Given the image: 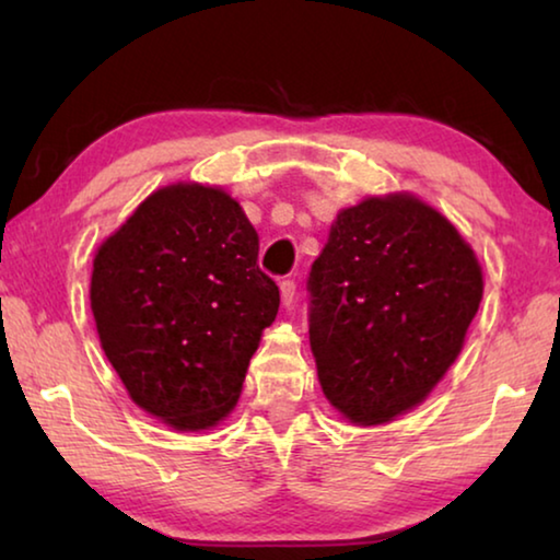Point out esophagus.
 <instances>
[{
    "mask_svg": "<svg viewBox=\"0 0 560 560\" xmlns=\"http://www.w3.org/2000/svg\"><path fill=\"white\" fill-rule=\"evenodd\" d=\"M279 289H281L283 306H291L293 299H296V281H293V279H283V281L279 283Z\"/></svg>",
    "mask_w": 560,
    "mask_h": 560,
    "instance_id": "obj_1",
    "label": "esophagus"
}]
</instances>
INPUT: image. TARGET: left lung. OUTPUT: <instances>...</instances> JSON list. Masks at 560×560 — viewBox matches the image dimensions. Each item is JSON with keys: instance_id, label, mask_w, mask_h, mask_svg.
<instances>
[{"instance_id": "1", "label": "left lung", "mask_w": 560, "mask_h": 560, "mask_svg": "<svg viewBox=\"0 0 560 560\" xmlns=\"http://www.w3.org/2000/svg\"><path fill=\"white\" fill-rule=\"evenodd\" d=\"M318 381L353 424L412 410L457 360L485 281L454 224L415 195L340 210L308 273Z\"/></svg>"}]
</instances>
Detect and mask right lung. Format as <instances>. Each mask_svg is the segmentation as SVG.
I'll list each match as a JSON object with an SVG mask.
<instances>
[{
	"label": "right lung",
	"instance_id": "1",
	"mask_svg": "<svg viewBox=\"0 0 560 560\" xmlns=\"http://www.w3.org/2000/svg\"><path fill=\"white\" fill-rule=\"evenodd\" d=\"M259 234L220 187L158 189L98 246L91 311L128 395L175 430H210L240 400L279 287Z\"/></svg>",
	"mask_w": 560,
	"mask_h": 560
}]
</instances>
